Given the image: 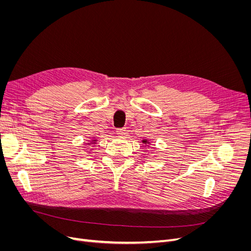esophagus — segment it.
<instances>
[{
	"label": "esophagus",
	"instance_id": "esophagus-1",
	"mask_svg": "<svg viewBox=\"0 0 251 251\" xmlns=\"http://www.w3.org/2000/svg\"><path fill=\"white\" fill-rule=\"evenodd\" d=\"M117 134L121 137H124L126 134V128H120V129H117Z\"/></svg>",
	"mask_w": 251,
	"mask_h": 251
}]
</instances>
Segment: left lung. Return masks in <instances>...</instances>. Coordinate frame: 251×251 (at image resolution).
Masks as SVG:
<instances>
[{"label":"left lung","mask_w":251,"mask_h":251,"mask_svg":"<svg viewBox=\"0 0 251 251\" xmlns=\"http://www.w3.org/2000/svg\"><path fill=\"white\" fill-rule=\"evenodd\" d=\"M141 141H142V143L146 144V147H148V148H149V146L151 144V141H150V140H148V139H142Z\"/></svg>","instance_id":"left-lung-1"}]
</instances>
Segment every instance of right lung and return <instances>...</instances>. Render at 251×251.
Segmentation results:
<instances>
[{"mask_svg": "<svg viewBox=\"0 0 251 251\" xmlns=\"http://www.w3.org/2000/svg\"><path fill=\"white\" fill-rule=\"evenodd\" d=\"M97 141H98V139H97L96 137H92V138H91V140H89V142H87V143H86V146H87V147H90V146H92V144L97 143ZM89 151H92V149H90ZM90 151H88V152H90Z\"/></svg>", "mask_w": 251, "mask_h": 251, "instance_id": "obj_1", "label": "right lung"}]
</instances>
